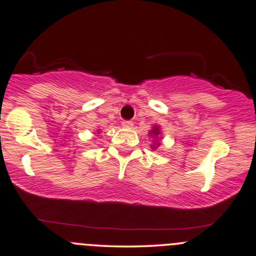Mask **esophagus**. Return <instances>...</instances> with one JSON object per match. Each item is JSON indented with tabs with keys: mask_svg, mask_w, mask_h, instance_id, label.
<instances>
[{
	"mask_svg": "<svg viewBox=\"0 0 256 256\" xmlns=\"http://www.w3.org/2000/svg\"><path fill=\"white\" fill-rule=\"evenodd\" d=\"M122 128H131L132 126H134V122L125 120V122H122Z\"/></svg>",
	"mask_w": 256,
	"mask_h": 256,
	"instance_id": "esophagus-1",
	"label": "esophagus"
}]
</instances>
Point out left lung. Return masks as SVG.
<instances>
[{
  "instance_id": "1",
  "label": "left lung",
  "mask_w": 256,
  "mask_h": 256,
  "mask_svg": "<svg viewBox=\"0 0 256 256\" xmlns=\"http://www.w3.org/2000/svg\"><path fill=\"white\" fill-rule=\"evenodd\" d=\"M149 136H152V140H155L154 143H152V149H156V148H158V146H160V144H161V142H160V140H162V138H158V136H161V131H160V126H158V125H154L152 128V130L149 131Z\"/></svg>"
}]
</instances>
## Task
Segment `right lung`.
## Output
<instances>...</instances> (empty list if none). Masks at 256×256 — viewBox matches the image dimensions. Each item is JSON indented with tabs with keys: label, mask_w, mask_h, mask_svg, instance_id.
Listing matches in <instances>:
<instances>
[{
	"label": "right lung",
	"mask_w": 256,
	"mask_h": 256,
	"mask_svg": "<svg viewBox=\"0 0 256 256\" xmlns=\"http://www.w3.org/2000/svg\"><path fill=\"white\" fill-rule=\"evenodd\" d=\"M100 131H101V130H98V132H100Z\"/></svg>",
	"instance_id": "right-lung-1"
}]
</instances>
